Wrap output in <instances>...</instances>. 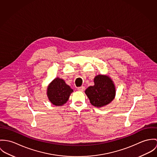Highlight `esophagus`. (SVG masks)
Here are the masks:
<instances>
[{"mask_svg": "<svg viewBox=\"0 0 157 157\" xmlns=\"http://www.w3.org/2000/svg\"><path fill=\"white\" fill-rule=\"evenodd\" d=\"M84 90H85V87H84V86H81V87L78 88V90L80 91H83Z\"/></svg>", "mask_w": 157, "mask_h": 157, "instance_id": "obj_1", "label": "esophagus"}]
</instances>
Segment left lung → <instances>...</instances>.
Instances as JSON below:
<instances>
[{"instance_id": "1", "label": "left lung", "mask_w": 157, "mask_h": 157, "mask_svg": "<svg viewBox=\"0 0 157 157\" xmlns=\"http://www.w3.org/2000/svg\"><path fill=\"white\" fill-rule=\"evenodd\" d=\"M94 85L88 87L85 93L90 103L101 107L109 104L114 98L116 90L112 80L106 76L98 75L94 78Z\"/></svg>"}]
</instances>
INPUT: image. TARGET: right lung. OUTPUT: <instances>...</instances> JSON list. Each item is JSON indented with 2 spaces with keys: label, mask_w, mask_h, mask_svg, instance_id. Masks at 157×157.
Wrapping results in <instances>:
<instances>
[{
  "label": "right lung",
  "mask_w": 157,
  "mask_h": 157,
  "mask_svg": "<svg viewBox=\"0 0 157 157\" xmlns=\"http://www.w3.org/2000/svg\"><path fill=\"white\" fill-rule=\"evenodd\" d=\"M73 90L63 79L57 78L49 84L47 94L52 104L61 106L67 102Z\"/></svg>",
  "instance_id": "obj_1"
}]
</instances>
